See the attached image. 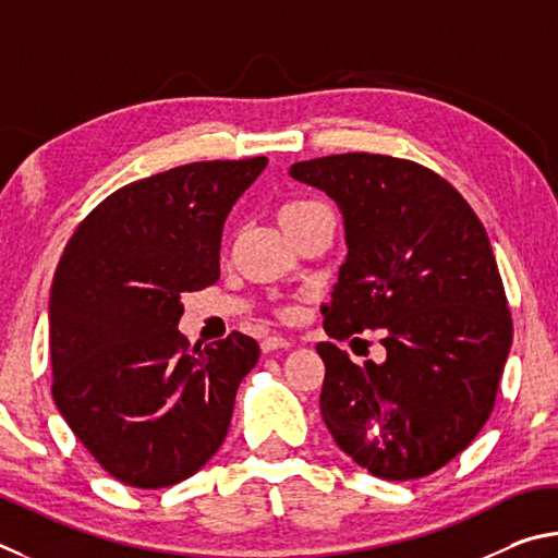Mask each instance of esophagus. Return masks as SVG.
<instances>
[{"instance_id": "obj_1", "label": "esophagus", "mask_w": 558, "mask_h": 558, "mask_svg": "<svg viewBox=\"0 0 558 558\" xmlns=\"http://www.w3.org/2000/svg\"><path fill=\"white\" fill-rule=\"evenodd\" d=\"M294 343H291L289 338H281V336H267L262 340V353H274V350H287Z\"/></svg>"}]
</instances>
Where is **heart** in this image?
<instances>
[{"label":"heart","instance_id":"obj_1","mask_svg":"<svg viewBox=\"0 0 558 558\" xmlns=\"http://www.w3.org/2000/svg\"><path fill=\"white\" fill-rule=\"evenodd\" d=\"M316 208H320V205L318 203H311V201L287 203L284 208H281V213H279V220H281V225H289V222H294L296 218H301V215H306V213L316 210ZM281 314H287V311H281Z\"/></svg>","mask_w":558,"mask_h":558}]
</instances>
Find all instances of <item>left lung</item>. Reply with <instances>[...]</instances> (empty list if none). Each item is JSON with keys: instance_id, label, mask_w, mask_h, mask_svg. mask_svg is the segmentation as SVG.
I'll list each match as a JSON object with an SVG mask.
<instances>
[{"instance_id": "8db88e82", "label": "left lung", "mask_w": 558, "mask_h": 558, "mask_svg": "<svg viewBox=\"0 0 558 558\" xmlns=\"http://www.w3.org/2000/svg\"><path fill=\"white\" fill-rule=\"evenodd\" d=\"M340 205L348 259L324 328L377 333L387 360L355 365L336 343L320 414L340 451L385 481L432 475L493 414L512 316L481 218L426 166L350 151L291 166Z\"/></svg>"}]
</instances>
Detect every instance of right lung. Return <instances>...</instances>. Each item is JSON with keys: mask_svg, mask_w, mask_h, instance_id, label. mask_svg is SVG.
<instances>
[{"mask_svg": "<svg viewBox=\"0 0 558 558\" xmlns=\"http://www.w3.org/2000/svg\"><path fill=\"white\" fill-rule=\"evenodd\" d=\"M267 156L195 161L126 183L85 215L51 287L53 402L107 473L156 490L225 441L257 340L179 333L181 296L220 279L222 225Z\"/></svg>", "mask_w": 558, "mask_h": 558, "instance_id": "add662e5", "label": "right lung"}]
</instances>
